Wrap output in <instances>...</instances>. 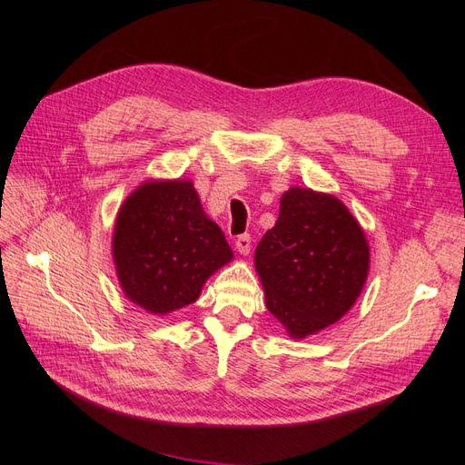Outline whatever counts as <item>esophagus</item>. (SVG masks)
I'll return each mask as SVG.
<instances>
[{"mask_svg":"<svg viewBox=\"0 0 465 465\" xmlns=\"http://www.w3.org/2000/svg\"><path fill=\"white\" fill-rule=\"evenodd\" d=\"M236 250L241 252L242 256H246V254H250V248H252V236L250 234H241L236 238Z\"/></svg>","mask_w":465,"mask_h":465,"instance_id":"1","label":"esophagus"}]
</instances>
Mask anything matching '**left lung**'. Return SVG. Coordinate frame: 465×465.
Returning <instances> with one entry per match:
<instances>
[{
    "label": "left lung",
    "instance_id": "8db88e82",
    "mask_svg": "<svg viewBox=\"0 0 465 465\" xmlns=\"http://www.w3.org/2000/svg\"><path fill=\"white\" fill-rule=\"evenodd\" d=\"M265 306L292 337L340 320L369 273V244L355 217L333 195L291 188L275 227L256 248Z\"/></svg>",
    "mask_w": 465,
    "mask_h": 465
}]
</instances>
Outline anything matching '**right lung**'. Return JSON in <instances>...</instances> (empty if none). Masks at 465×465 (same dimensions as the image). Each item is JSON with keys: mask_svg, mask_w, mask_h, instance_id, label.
Here are the masks:
<instances>
[{"mask_svg": "<svg viewBox=\"0 0 465 465\" xmlns=\"http://www.w3.org/2000/svg\"><path fill=\"white\" fill-rule=\"evenodd\" d=\"M112 252L124 292L153 314L195 302L207 277L232 260L188 180L139 186L120 209Z\"/></svg>", "mask_w": 465, "mask_h": 465, "instance_id": "1", "label": "right lung"}]
</instances>
